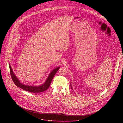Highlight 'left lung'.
I'll return each instance as SVG.
<instances>
[{"label":"left lung","mask_w":123,"mask_h":123,"mask_svg":"<svg viewBox=\"0 0 123 123\" xmlns=\"http://www.w3.org/2000/svg\"><path fill=\"white\" fill-rule=\"evenodd\" d=\"M70 86H71V88L72 89V87H71V84H70Z\"/></svg>","instance_id":"8db88e82"}]
</instances>
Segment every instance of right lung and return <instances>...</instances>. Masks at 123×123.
I'll return each instance as SVG.
<instances>
[{
  "instance_id": "add662e5",
  "label": "right lung",
  "mask_w": 123,
  "mask_h": 123,
  "mask_svg": "<svg viewBox=\"0 0 123 123\" xmlns=\"http://www.w3.org/2000/svg\"><path fill=\"white\" fill-rule=\"evenodd\" d=\"M9 66L10 69V73L11 77L12 78V79L13 82L17 87L23 89V90L28 91L29 92L36 93L43 92L49 88L50 86L51 81L53 80L54 75L56 74V73L57 72L58 70H59L60 68V67H59L52 70L50 73L48 78L46 79V80L43 84H42V85L38 86H35L25 85L24 84H23L22 83H21L20 81L18 80L17 76L14 74V72L13 71L10 64H9Z\"/></svg>"
}]
</instances>
